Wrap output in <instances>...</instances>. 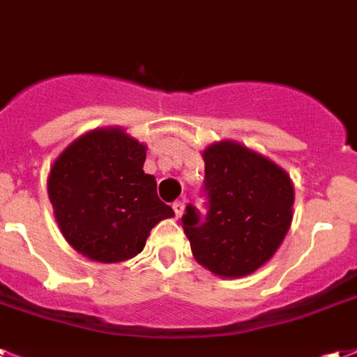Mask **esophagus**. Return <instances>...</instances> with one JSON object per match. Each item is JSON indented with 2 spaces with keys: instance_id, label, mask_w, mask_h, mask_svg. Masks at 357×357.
<instances>
[{
  "instance_id": "1",
  "label": "esophagus",
  "mask_w": 357,
  "mask_h": 357,
  "mask_svg": "<svg viewBox=\"0 0 357 357\" xmlns=\"http://www.w3.org/2000/svg\"><path fill=\"white\" fill-rule=\"evenodd\" d=\"M184 207H186V202L184 199H176L173 204V209H174V213H176V217H181V215L184 213Z\"/></svg>"
}]
</instances>
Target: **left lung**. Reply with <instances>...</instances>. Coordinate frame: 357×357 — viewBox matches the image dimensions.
Segmentation results:
<instances>
[{"mask_svg":"<svg viewBox=\"0 0 357 357\" xmlns=\"http://www.w3.org/2000/svg\"><path fill=\"white\" fill-rule=\"evenodd\" d=\"M206 215L186 206L183 229L199 265L244 277L269 261L292 221L294 188L280 167L236 142L204 151Z\"/></svg>","mask_w":357,"mask_h":357,"instance_id":"1","label":"left lung"}]
</instances>
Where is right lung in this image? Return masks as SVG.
Masks as SVG:
<instances>
[{
  "label": "right lung",
  "instance_id": "1",
  "mask_svg": "<svg viewBox=\"0 0 357 357\" xmlns=\"http://www.w3.org/2000/svg\"><path fill=\"white\" fill-rule=\"evenodd\" d=\"M146 148L119 128L80 136L53 163L47 192L63 236L86 257L117 264L140 254L173 207L144 173Z\"/></svg>",
  "mask_w": 357,
  "mask_h": 357
}]
</instances>
